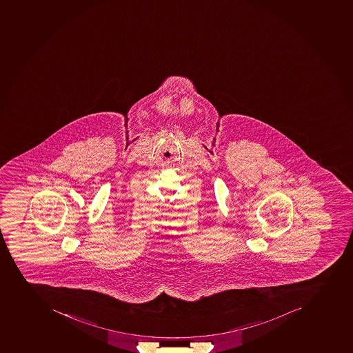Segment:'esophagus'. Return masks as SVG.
Returning a JSON list of instances; mask_svg holds the SVG:
<instances>
[{"label":"esophagus","instance_id":"1","mask_svg":"<svg viewBox=\"0 0 353 353\" xmlns=\"http://www.w3.org/2000/svg\"><path fill=\"white\" fill-rule=\"evenodd\" d=\"M20 266H22V268H23V270H24V268H26V266H24V264H22V265H20Z\"/></svg>","mask_w":353,"mask_h":353}]
</instances>
